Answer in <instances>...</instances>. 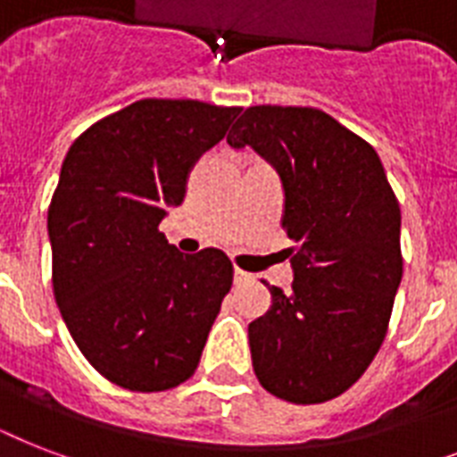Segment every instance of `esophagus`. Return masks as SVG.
<instances>
[{
	"label": "esophagus",
	"mask_w": 457,
	"mask_h": 457,
	"mask_svg": "<svg viewBox=\"0 0 457 457\" xmlns=\"http://www.w3.org/2000/svg\"><path fill=\"white\" fill-rule=\"evenodd\" d=\"M249 272H244L242 268H235V285H244V282H249Z\"/></svg>",
	"instance_id": "obj_1"
}]
</instances>
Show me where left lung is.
Instances as JSON below:
<instances>
[{
    "label": "left lung",
    "instance_id": "left-lung-1",
    "mask_svg": "<svg viewBox=\"0 0 457 457\" xmlns=\"http://www.w3.org/2000/svg\"><path fill=\"white\" fill-rule=\"evenodd\" d=\"M279 172L296 246L289 292L249 325L253 372L272 396L325 403L375 361L403 278L401 208L377 152L308 106H249L228 135Z\"/></svg>",
    "mask_w": 457,
    "mask_h": 457
}]
</instances>
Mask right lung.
<instances>
[{"label":"right lung","mask_w":457,"mask_h":457,"mask_svg":"<svg viewBox=\"0 0 457 457\" xmlns=\"http://www.w3.org/2000/svg\"><path fill=\"white\" fill-rule=\"evenodd\" d=\"M239 111L139 99L87 128L63 158L46 215L54 296L89 365L123 389L187 382L232 287L220 249L179 253L158 225Z\"/></svg>","instance_id":"right-lung-1"}]
</instances>
